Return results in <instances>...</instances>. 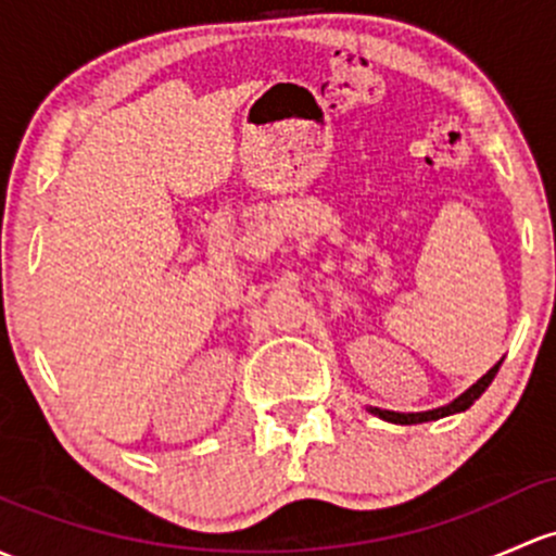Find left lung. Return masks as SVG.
I'll return each mask as SVG.
<instances>
[{
    "label": "left lung",
    "instance_id": "obj_1",
    "mask_svg": "<svg viewBox=\"0 0 556 556\" xmlns=\"http://www.w3.org/2000/svg\"><path fill=\"white\" fill-rule=\"evenodd\" d=\"M498 367H501V362H498V365L490 367V370L484 372V376L479 378V381H477L475 386H471V389H466L464 394L458 396V400H453V402H450V405H445V407H437V410H429V413H391V410H372V413H378V416H381L383 420H389V424L410 426V424H426V420H437V418L453 416V413H460V410H469V407L475 405V402L479 400V396H482V391L488 389L490 383H493V378H495V372H498Z\"/></svg>",
    "mask_w": 556,
    "mask_h": 556
}]
</instances>
